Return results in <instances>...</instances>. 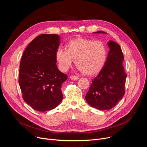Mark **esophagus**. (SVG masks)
<instances>
[{
	"label": "esophagus",
	"mask_w": 147,
	"mask_h": 147,
	"mask_svg": "<svg viewBox=\"0 0 147 147\" xmlns=\"http://www.w3.org/2000/svg\"><path fill=\"white\" fill-rule=\"evenodd\" d=\"M70 79L72 80H77L79 79V77L78 76H70Z\"/></svg>",
	"instance_id": "34e87169"
}]
</instances>
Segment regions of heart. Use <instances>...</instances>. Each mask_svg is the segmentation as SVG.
Wrapping results in <instances>:
<instances>
[{
    "mask_svg": "<svg viewBox=\"0 0 147 147\" xmlns=\"http://www.w3.org/2000/svg\"><path fill=\"white\" fill-rule=\"evenodd\" d=\"M55 56L58 66L62 71H67L74 59L79 70L84 74L93 75L104 67L107 59V49L101 41L76 38L67 42L66 49L58 47Z\"/></svg>",
    "mask_w": 147,
    "mask_h": 147,
    "instance_id": "heart-1",
    "label": "heart"
}]
</instances>
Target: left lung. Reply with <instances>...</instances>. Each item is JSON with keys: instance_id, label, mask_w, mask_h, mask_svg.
<instances>
[{"instance_id": "left-lung-1", "label": "left lung", "mask_w": 147, "mask_h": 147, "mask_svg": "<svg viewBox=\"0 0 147 147\" xmlns=\"http://www.w3.org/2000/svg\"><path fill=\"white\" fill-rule=\"evenodd\" d=\"M95 33H106L96 32ZM110 51L103 68L92 80L86 95L87 102L100 110H109L115 107L125 93L127 74L123 65L124 57L120 45L114 41L108 43Z\"/></svg>"}]
</instances>
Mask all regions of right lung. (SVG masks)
I'll list each match as a JSON object with an SVG mask.
<instances>
[{
    "mask_svg": "<svg viewBox=\"0 0 147 147\" xmlns=\"http://www.w3.org/2000/svg\"><path fill=\"white\" fill-rule=\"evenodd\" d=\"M57 34H43L24 51L19 71V84L24 101L35 110L46 111L61 102L63 83L67 75L57 66L55 51L60 44Z\"/></svg>",
    "mask_w": 147,
    "mask_h": 147,
    "instance_id": "1",
    "label": "right lung"
}]
</instances>
